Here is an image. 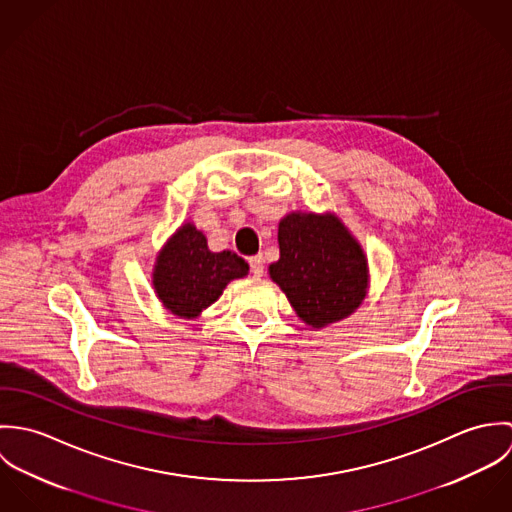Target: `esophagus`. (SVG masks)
Returning a JSON list of instances; mask_svg holds the SVG:
<instances>
[{"label": "esophagus", "instance_id": "1", "mask_svg": "<svg viewBox=\"0 0 512 512\" xmlns=\"http://www.w3.org/2000/svg\"><path fill=\"white\" fill-rule=\"evenodd\" d=\"M248 262H250V270H252L254 278H262L264 276V258L262 256H252Z\"/></svg>", "mask_w": 512, "mask_h": 512}]
</instances>
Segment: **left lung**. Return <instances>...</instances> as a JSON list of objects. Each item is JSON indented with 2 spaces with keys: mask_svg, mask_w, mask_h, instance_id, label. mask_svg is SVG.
Masks as SVG:
<instances>
[{
  "mask_svg": "<svg viewBox=\"0 0 512 512\" xmlns=\"http://www.w3.org/2000/svg\"><path fill=\"white\" fill-rule=\"evenodd\" d=\"M280 260L268 266L297 317L323 329L365 301L370 274L361 242L335 213L293 211L278 224Z\"/></svg>",
  "mask_w": 512,
  "mask_h": 512,
  "instance_id": "left-lung-1",
  "label": "left lung"
}]
</instances>
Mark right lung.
Wrapping results in <instances>:
<instances>
[{
	"label": "right lung",
	"mask_w": 512,
	"mask_h": 512,
	"mask_svg": "<svg viewBox=\"0 0 512 512\" xmlns=\"http://www.w3.org/2000/svg\"><path fill=\"white\" fill-rule=\"evenodd\" d=\"M248 276V264L232 250H209L207 236L183 222L155 256L151 286L163 307L181 319H197L224 288Z\"/></svg>",
	"instance_id": "obj_1"
}]
</instances>
